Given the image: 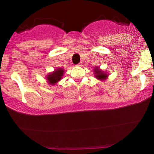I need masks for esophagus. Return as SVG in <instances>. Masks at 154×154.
Segmentation results:
<instances>
[{"instance_id": "34e87169", "label": "esophagus", "mask_w": 154, "mask_h": 154, "mask_svg": "<svg viewBox=\"0 0 154 154\" xmlns=\"http://www.w3.org/2000/svg\"><path fill=\"white\" fill-rule=\"evenodd\" d=\"M82 65H83V63L82 62V61H81L80 63H78V65H77V66H82Z\"/></svg>"}]
</instances>
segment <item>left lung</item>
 <instances>
[{
    "label": "left lung",
    "instance_id": "8db88e82",
    "mask_svg": "<svg viewBox=\"0 0 154 154\" xmlns=\"http://www.w3.org/2000/svg\"><path fill=\"white\" fill-rule=\"evenodd\" d=\"M93 72H94L95 78L99 79L100 81L106 80L107 79V77H109V74L106 72L100 69V67L98 66L93 69Z\"/></svg>",
    "mask_w": 154,
    "mask_h": 154
}]
</instances>
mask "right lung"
Wrapping results in <instances>:
<instances>
[{
    "label": "right lung",
    "instance_id": "right-lung-1",
    "mask_svg": "<svg viewBox=\"0 0 154 154\" xmlns=\"http://www.w3.org/2000/svg\"><path fill=\"white\" fill-rule=\"evenodd\" d=\"M63 73H64V69H63L57 68L54 72L48 74V75H46V77H45V78H46L45 79H46L49 85L54 86L63 78Z\"/></svg>",
    "mask_w": 154,
    "mask_h": 154
}]
</instances>
